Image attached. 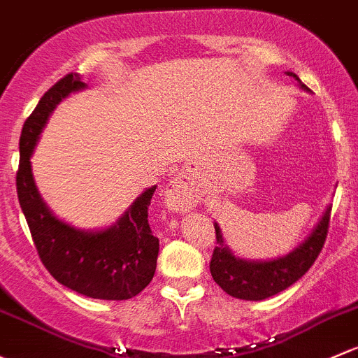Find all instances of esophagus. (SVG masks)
I'll return each instance as SVG.
<instances>
[{"label":"esophagus","instance_id":"1","mask_svg":"<svg viewBox=\"0 0 358 358\" xmlns=\"http://www.w3.org/2000/svg\"><path fill=\"white\" fill-rule=\"evenodd\" d=\"M197 190L185 173H180L166 189V202L171 209L183 210L187 208H194L197 204Z\"/></svg>","mask_w":358,"mask_h":358}]
</instances>
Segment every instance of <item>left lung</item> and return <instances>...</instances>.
Returning a JSON list of instances; mask_svg holds the SVG:
<instances>
[{
    "instance_id": "obj_1",
    "label": "left lung",
    "mask_w": 358,
    "mask_h": 358,
    "mask_svg": "<svg viewBox=\"0 0 358 358\" xmlns=\"http://www.w3.org/2000/svg\"><path fill=\"white\" fill-rule=\"evenodd\" d=\"M288 75L299 80L303 90H308L307 85L302 84L295 73L288 71ZM329 217L331 208L326 209L324 216L321 217L314 231L307 236L306 242L300 243L285 257H278L274 261H245V259L235 257L224 245L220 227L214 224L217 245L214 247L209 264L213 280L228 295L242 300H264L283 292L295 281H299L321 254L326 236H328Z\"/></svg>"
}]
</instances>
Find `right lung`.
<instances>
[{
  "label": "right lung",
  "mask_w": 358,
  "mask_h": 358,
  "mask_svg": "<svg viewBox=\"0 0 358 358\" xmlns=\"http://www.w3.org/2000/svg\"><path fill=\"white\" fill-rule=\"evenodd\" d=\"M80 89H85L80 75H65L41 97L25 120L17 171L18 202L39 259L58 283L90 299L127 300L148 287L156 273L159 240L148 221L156 187L135 199L113 227L84 231L59 221L44 204L34 183L30 157L37 138L56 104Z\"/></svg>",
  "instance_id": "obj_1"
}]
</instances>
